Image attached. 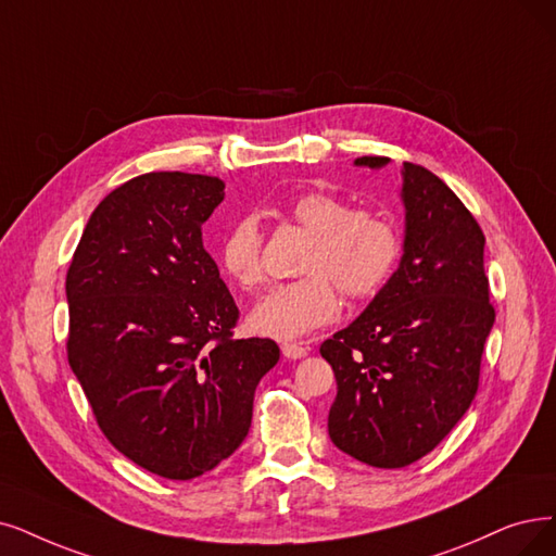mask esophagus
Segmentation results:
<instances>
[{
	"mask_svg": "<svg viewBox=\"0 0 556 556\" xmlns=\"http://www.w3.org/2000/svg\"><path fill=\"white\" fill-rule=\"evenodd\" d=\"M282 355H285V358H290V361H301V358H305V355H307V346H303L301 342H285L282 346Z\"/></svg>",
	"mask_w": 556,
	"mask_h": 556,
	"instance_id": "1",
	"label": "esophagus"
}]
</instances>
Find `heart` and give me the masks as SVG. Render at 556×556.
<instances>
[{
	"instance_id": "heart-1",
	"label": "heart",
	"mask_w": 556,
	"mask_h": 556,
	"mask_svg": "<svg viewBox=\"0 0 556 556\" xmlns=\"http://www.w3.org/2000/svg\"><path fill=\"white\" fill-rule=\"evenodd\" d=\"M296 224L313 232L301 264L307 274L278 285L260 301L251 326L280 340L303 338L340 315V290L351 299L374 294L388 280L399 257V232L379 212L351 210L344 198L326 191H305L287 205ZM216 257L224 271L243 290L264 280L262 232L255 216H241L220 237Z\"/></svg>"
}]
</instances>
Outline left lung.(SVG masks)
I'll use <instances>...</instances> for the list:
<instances>
[{"instance_id": "obj_1", "label": "left lung", "mask_w": 556, "mask_h": 556, "mask_svg": "<svg viewBox=\"0 0 556 556\" xmlns=\"http://www.w3.org/2000/svg\"><path fill=\"white\" fill-rule=\"evenodd\" d=\"M381 168L388 157H358ZM404 255L365 313L321 344L336 371L332 445L371 468L427 456L470 408L495 307L477 218L438 175L404 162Z\"/></svg>"}]
</instances>
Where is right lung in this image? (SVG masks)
Masks as SVG:
<instances>
[{
    "label": "right lung",
    "instance_id": "right-lung-1",
    "mask_svg": "<svg viewBox=\"0 0 556 556\" xmlns=\"http://www.w3.org/2000/svg\"><path fill=\"white\" fill-rule=\"evenodd\" d=\"M218 177L146 173L88 218L68 276V363L106 440L143 470L187 481L249 435L280 349L235 340L239 309L203 247Z\"/></svg>",
    "mask_w": 556,
    "mask_h": 556
}]
</instances>
